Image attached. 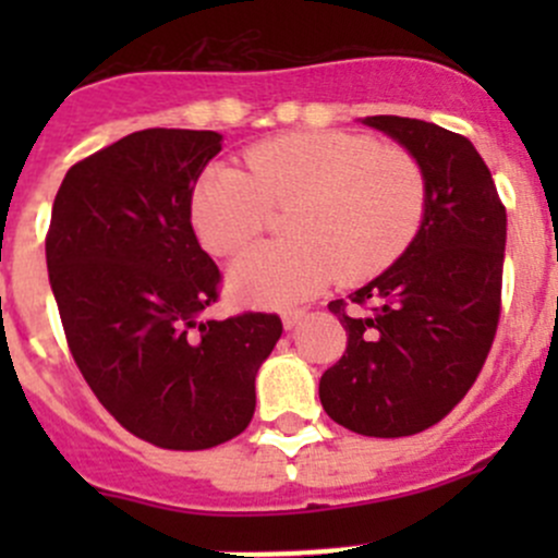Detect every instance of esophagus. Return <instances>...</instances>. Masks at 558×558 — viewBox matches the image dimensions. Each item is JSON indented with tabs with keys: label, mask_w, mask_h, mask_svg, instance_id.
<instances>
[{
	"label": "esophagus",
	"mask_w": 558,
	"mask_h": 558,
	"mask_svg": "<svg viewBox=\"0 0 558 558\" xmlns=\"http://www.w3.org/2000/svg\"><path fill=\"white\" fill-rule=\"evenodd\" d=\"M302 318H305V311H302V307H296V311H286L283 313V326H286V329H294V326L300 324Z\"/></svg>",
	"instance_id": "esophagus-1"
}]
</instances>
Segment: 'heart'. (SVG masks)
Instances as JSON below:
<instances>
[{
    "label": "heart",
    "mask_w": 558,
    "mask_h": 558,
    "mask_svg": "<svg viewBox=\"0 0 558 558\" xmlns=\"http://www.w3.org/2000/svg\"><path fill=\"white\" fill-rule=\"evenodd\" d=\"M247 172L213 165L191 191V223L216 256H240L291 207V240L251 251L232 269L240 300L289 307L340 275L359 283L386 272L418 238L429 205L421 161L367 134L289 132L251 145Z\"/></svg>",
    "instance_id": "heart-1"
}]
</instances>
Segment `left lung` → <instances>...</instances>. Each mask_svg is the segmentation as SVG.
Wrapping results in <instances>:
<instances>
[{
  "label": "left lung",
  "mask_w": 558,
  "mask_h": 558,
  "mask_svg": "<svg viewBox=\"0 0 558 558\" xmlns=\"http://www.w3.org/2000/svg\"><path fill=\"white\" fill-rule=\"evenodd\" d=\"M421 161L429 205L413 245L329 311L348 331L320 375L326 415L367 437H408L446 418L486 364L502 311L508 216L486 161L461 134L418 118L369 116Z\"/></svg>",
  "instance_id": "left-lung-1"
}]
</instances>
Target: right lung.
<instances>
[{"instance_id": "obj_1", "label": "right lung", "mask_w": 558, "mask_h": 558, "mask_svg": "<svg viewBox=\"0 0 558 558\" xmlns=\"http://www.w3.org/2000/svg\"><path fill=\"white\" fill-rule=\"evenodd\" d=\"M218 132L143 129L61 180L45 258L77 369L126 432L170 451L232 440L283 335L275 313L205 320L221 269L191 227V191Z\"/></svg>"}]
</instances>
